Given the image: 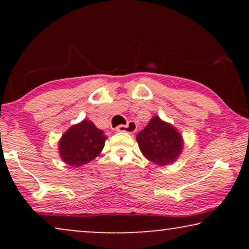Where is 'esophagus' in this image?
I'll use <instances>...</instances> for the list:
<instances>
[{"instance_id": "34e87169", "label": "esophagus", "mask_w": 249, "mask_h": 249, "mask_svg": "<svg viewBox=\"0 0 249 249\" xmlns=\"http://www.w3.org/2000/svg\"><path fill=\"white\" fill-rule=\"evenodd\" d=\"M115 130L119 131V132H129V134H132V132H135L137 130V124H135V122L130 121L128 124H120L118 125L117 128H115Z\"/></svg>"}]
</instances>
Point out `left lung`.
Wrapping results in <instances>:
<instances>
[{"label": "left lung", "instance_id": "8db88e82", "mask_svg": "<svg viewBox=\"0 0 249 249\" xmlns=\"http://www.w3.org/2000/svg\"><path fill=\"white\" fill-rule=\"evenodd\" d=\"M142 154L158 165L175 163L182 153L183 138L175 125L155 115L136 137Z\"/></svg>", "mask_w": 249, "mask_h": 249}]
</instances>
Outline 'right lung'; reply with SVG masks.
<instances>
[{
  "instance_id": "right-lung-1",
  "label": "right lung",
  "mask_w": 249,
  "mask_h": 249,
  "mask_svg": "<svg viewBox=\"0 0 249 249\" xmlns=\"http://www.w3.org/2000/svg\"><path fill=\"white\" fill-rule=\"evenodd\" d=\"M107 136L89 120L73 124L59 141L60 158L70 166L87 164L101 154Z\"/></svg>"
}]
</instances>
